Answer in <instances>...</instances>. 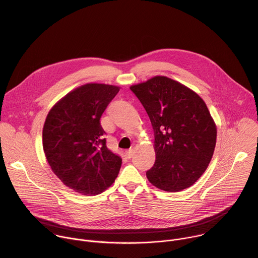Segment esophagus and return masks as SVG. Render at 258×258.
<instances>
[{
	"instance_id": "obj_1",
	"label": "esophagus",
	"mask_w": 258,
	"mask_h": 258,
	"mask_svg": "<svg viewBox=\"0 0 258 258\" xmlns=\"http://www.w3.org/2000/svg\"><path fill=\"white\" fill-rule=\"evenodd\" d=\"M133 153H134V149H128L125 151V156L126 158H131L133 156Z\"/></svg>"
}]
</instances>
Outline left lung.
I'll return each mask as SVG.
<instances>
[{
    "label": "left lung",
    "instance_id": "left-lung-1",
    "mask_svg": "<svg viewBox=\"0 0 258 258\" xmlns=\"http://www.w3.org/2000/svg\"><path fill=\"white\" fill-rule=\"evenodd\" d=\"M154 131L156 160L146 172L156 188L185 190L206 170L216 144V125L203 99L167 77L131 86Z\"/></svg>",
    "mask_w": 258,
    "mask_h": 258
}]
</instances>
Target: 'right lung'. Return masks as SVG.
Listing matches in <instances>:
<instances>
[{
  "label": "right lung",
  "mask_w": 258,
  "mask_h": 258,
  "mask_svg": "<svg viewBox=\"0 0 258 258\" xmlns=\"http://www.w3.org/2000/svg\"><path fill=\"white\" fill-rule=\"evenodd\" d=\"M119 87L90 83L70 91L51 109L43 148L52 171L69 189L98 195L112 185L121 158L106 147L100 118Z\"/></svg>",
  "instance_id": "obj_1"
}]
</instances>
